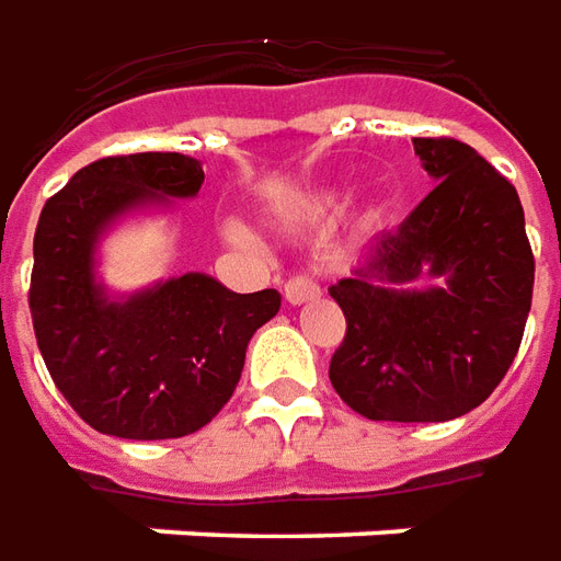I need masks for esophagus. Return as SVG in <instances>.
<instances>
[{"label": "esophagus", "mask_w": 561, "mask_h": 561, "mask_svg": "<svg viewBox=\"0 0 561 561\" xmlns=\"http://www.w3.org/2000/svg\"><path fill=\"white\" fill-rule=\"evenodd\" d=\"M284 296H287L289 305H305V301L320 296V287H317V280H311V277L296 274V277H289L287 284H284Z\"/></svg>", "instance_id": "esophagus-1"}]
</instances>
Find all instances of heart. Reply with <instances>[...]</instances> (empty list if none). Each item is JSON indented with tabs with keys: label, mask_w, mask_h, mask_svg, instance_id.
<instances>
[{
	"label": "heart",
	"mask_w": 561,
	"mask_h": 561,
	"mask_svg": "<svg viewBox=\"0 0 561 561\" xmlns=\"http://www.w3.org/2000/svg\"><path fill=\"white\" fill-rule=\"evenodd\" d=\"M344 210V198L337 196V193H317L311 196L305 205H301V217H308V220H317V224H323V220H332ZM226 236L232 238L236 244H250V236L241 229V226H229L226 229Z\"/></svg>",
	"instance_id": "b5f03b06"
}]
</instances>
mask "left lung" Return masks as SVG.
Segmentation results:
<instances>
[{
    "mask_svg": "<svg viewBox=\"0 0 561 561\" xmlns=\"http://www.w3.org/2000/svg\"><path fill=\"white\" fill-rule=\"evenodd\" d=\"M438 186L329 287L347 332L329 380L356 414L444 423L490 399L526 332L535 256L514 184L456 138H414ZM423 273L447 285L408 290Z\"/></svg>",
    "mask_w": 561,
    "mask_h": 561,
    "instance_id": "obj_1",
    "label": "left lung"
}]
</instances>
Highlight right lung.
<instances>
[{
    "instance_id": "add662e5",
    "label": "right lung",
    "mask_w": 561,
    "mask_h": 561,
    "mask_svg": "<svg viewBox=\"0 0 561 561\" xmlns=\"http://www.w3.org/2000/svg\"><path fill=\"white\" fill-rule=\"evenodd\" d=\"M184 153H126L83 165L47 198L35 229L30 313L57 389L87 426L133 440L184 438L232 399L248 341L280 308L277 289L232 293L208 274L108 301L93 277L99 232L123 210L196 196Z\"/></svg>"
}]
</instances>
